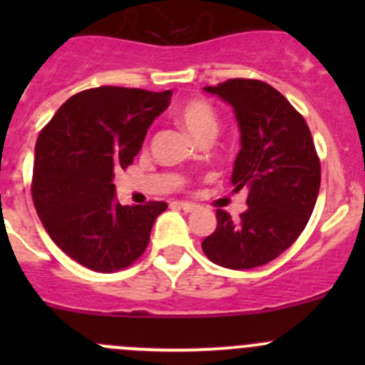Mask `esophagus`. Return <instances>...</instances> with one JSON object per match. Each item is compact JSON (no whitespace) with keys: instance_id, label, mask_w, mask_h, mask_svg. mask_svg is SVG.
I'll use <instances>...</instances> for the list:
<instances>
[{"instance_id":"obj_1","label":"esophagus","mask_w":365,"mask_h":365,"mask_svg":"<svg viewBox=\"0 0 365 365\" xmlns=\"http://www.w3.org/2000/svg\"><path fill=\"white\" fill-rule=\"evenodd\" d=\"M180 208H182L183 212H196L200 206H197L196 203H187V201H183V203H180Z\"/></svg>"}]
</instances>
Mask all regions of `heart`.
Segmentation results:
<instances>
[{
    "label": "heart",
    "mask_w": 365,
    "mask_h": 365,
    "mask_svg": "<svg viewBox=\"0 0 365 365\" xmlns=\"http://www.w3.org/2000/svg\"><path fill=\"white\" fill-rule=\"evenodd\" d=\"M176 120L197 141L212 139L219 130V118L205 101H189L183 104L176 114Z\"/></svg>",
    "instance_id": "heart-1"
}]
</instances>
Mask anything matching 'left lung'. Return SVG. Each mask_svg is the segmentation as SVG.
Returning <instances> with one entry per match:
<instances>
[{
	"mask_svg": "<svg viewBox=\"0 0 365 365\" xmlns=\"http://www.w3.org/2000/svg\"><path fill=\"white\" fill-rule=\"evenodd\" d=\"M203 90L233 109L240 152L231 183L249 196L240 220L217 210L215 231L201 247L219 267L249 270L275 259L304 231L319 192V159L302 114L270 84L230 79Z\"/></svg>",
	"mask_w": 365,
	"mask_h": 365,
	"instance_id": "obj_1",
	"label": "left lung"
}]
</instances>
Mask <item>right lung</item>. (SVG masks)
Here are the masks:
<instances>
[{"mask_svg":"<svg viewBox=\"0 0 365 365\" xmlns=\"http://www.w3.org/2000/svg\"><path fill=\"white\" fill-rule=\"evenodd\" d=\"M171 91L101 86L70 97L40 132L33 203L54 244L95 272L121 270L148 247L164 201L121 206L114 173L132 164Z\"/></svg>","mask_w":365,"mask_h":365,"instance_id":"add662e5","label":"right lung"}]
</instances>
